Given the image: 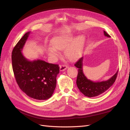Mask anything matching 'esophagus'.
I'll return each mask as SVG.
<instances>
[{"label": "esophagus", "mask_w": 130, "mask_h": 130, "mask_svg": "<svg viewBox=\"0 0 130 130\" xmlns=\"http://www.w3.org/2000/svg\"><path fill=\"white\" fill-rule=\"evenodd\" d=\"M68 68V65H66V64H62L60 66V71H64L66 69H67V68Z\"/></svg>", "instance_id": "34e87169"}]
</instances>
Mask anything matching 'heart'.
Wrapping results in <instances>:
<instances>
[{
    "label": "heart",
    "instance_id": "b5f03b06",
    "mask_svg": "<svg viewBox=\"0 0 130 130\" xmlns=\"http://www.w3.org/2000/svg\"><path fill=\"white\" fill-rule=\"evenodd\" d=\"M85 43V38L80 36L75 39L73 35H68L55 37L51 41V46L48 47V54L56 56L59 54V50H66V55L71 60L78 59L82 54Z\"/></svg>",
    "mask_w": 130,
    "mask_h": 130
}]
</instances>
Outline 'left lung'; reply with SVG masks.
<instances>
[{
    "instance_id": "left-lung-1",
    "label": "left lung",
    "mask_w": 130,
    "mask_h": 130,
    "mask_svg": "<svg viewBox=\"0 0 130 130\" xmlns=\"http://www.w3.org/2000/svg\"><path fill=\"white\" fill-rule=\"evenodd\" d=\"M106 36L110 37V36L104 31ZM83 60L81 57L74 64L75 67L78 68V76L76 79V84L80 91L88 97L96 96L106 92L114 83L117 76L118 70L111 78L107 81L101 82H93L88 79L83 72Z\"/></svg>"
}]
</instances>
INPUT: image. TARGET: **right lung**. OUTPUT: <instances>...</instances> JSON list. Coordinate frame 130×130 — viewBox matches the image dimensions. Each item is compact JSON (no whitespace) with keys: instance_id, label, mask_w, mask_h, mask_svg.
Listing matches in <instances>:
<instances>
[{"instance_id":"1","label":"right lung","mask_w":130,"mask_h":130,"mask_svg":"<svg viewBox=\"0 0 130 130\" xmlns=\"http://www.w3.org/2000/svg\"><path fill=\"white\" fill-rule=\"evenodd\" d=\"M29 34H24L12 51L14 75L19 88L27 95L37 100H46L56 88L60 67L40 60L29 61L23 56L21 51Z\"/></svg>"}]
</instances>
